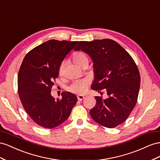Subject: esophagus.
I'll return each mask as SVG.
<instances>
[{"label":"esophagus","mask_w":160,"mask_h":160,"mask_svg":"<svg viewBox=\"0 0 160 160\" xmlns=\"http://www.w3.org/2000/svg\"><path fill=\"white\" fill-rule=\"evenodd\" d=\"M84 98V97L83 95H78V100H82Z\"/></svg>","instance_id":"esophagus-1"}]
</instances>
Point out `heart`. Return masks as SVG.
I'll list each match as a JSON object with an SVG mask.
<instances>
[{
  "instance_id": "1",
  "label": "heart",
  "mask_w": 160,
  "mask_h": 160,
  "mask_svg": "<svg viewBox=\"0 0 160 160\" xmlns=\"http://www.w3.org/2000/svg\"><path fill=\"white\" fill-rule=\"evenodd\" d=\"M73 60H74V62L78 66H82L85 62H88V58L86 55L82 52L76 53L74 56H73ZM62 66L60 68V70H62ZM88 85V81L86 79L82 80H78L75 81L74 83L72 84L69 87V90L72 92H74L77 94H83L87 86Z\"/></svg>"
}]
</instances>
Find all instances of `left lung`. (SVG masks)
Here are the masks:
<instances>
[{
  "instance_id": "8db88e82",
  "label": "left lung",
  "mask_w": 160,
  "mask_h": 160,
  "mask_svg": "<svg viewBox=\"0 0 160 160\" xmlns=\"http://www.w3.org/2000/svg\"><path fill=\"white\" fill-rule=\"evenodd\" d=\"M74 50L88 54L93 62L91 88L98 92L105 89L108 95L105 99L95 97L97 104L90 111L91 117L108 128L119 125L133 111L139 94L140 74L133 58L109 39L80 42Z\"/></svg>"
}]
</instances>
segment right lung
Returning a JSON list of instances; mask_svg holds the SVG:
<instances>
[{"label":"right lung","mask_w":160,"mask_h":160,"mask_svg":"<svg viewBox=\"0 0 160 160\" xmlns=\"http://www.w3.org/2000/svg\"><path fill=\"white\" fill-rule=\"evenodd\" d=\"M78 42L51 39L27 53L18 74V92L26 112L36 124L53 129L70 115L78 98L63 92L62 99L51 94L63 59Z\"/></svg>","instance_id":"add662e5"}]
</instances>
